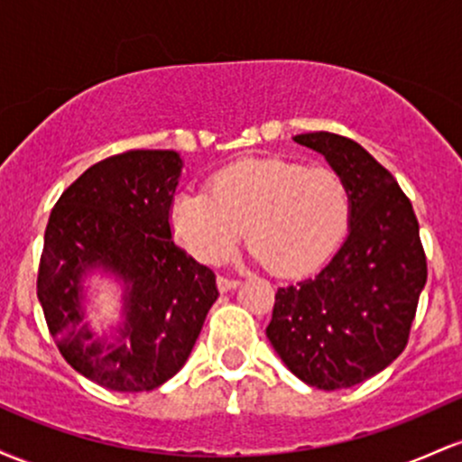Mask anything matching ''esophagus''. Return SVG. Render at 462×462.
<instances>
[{"instance_id":"34e87169","label":"esophagus","mask_w":462,"mask_h":462,"mask_svg":"<svg viewBox=\"0 0 462 462\" xmlns=\"http://www.w3.org/2000/svg\"><path fill=\"white\" fill-rule=\"evenodd\" d=\"M217 286H219L221 293H227V291L236 289L238 280H235V278H226V275H217Z\"/></svg>"}]
</instances>
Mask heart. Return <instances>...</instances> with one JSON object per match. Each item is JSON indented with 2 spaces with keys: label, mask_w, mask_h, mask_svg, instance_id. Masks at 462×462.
Wrapping results in <instances>:
<instances>
[{
  "label": "heart",
  "mask_w": 462,
  "mask_h": 462,
  "mask_svg": "<svg viewBox=\"0 0 462 462\" xmlns=\"http://www.w3.org/2000/svg\"><path fill=\"white\" fill-rule=\"evenodd\" d=\"M169 221L199 263H221L247 227V243L269 272L295 278L337 252L352 221V193L337 171L282 158H249L221 169L208 190H180Z\"/></svg>",
  "instance_id": "obj_1"
}]
</instances>
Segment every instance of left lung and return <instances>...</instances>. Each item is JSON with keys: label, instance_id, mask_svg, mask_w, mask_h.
I'll return each instance as SVG.
<instances>
[{"label": "left lung", "instance_id": "left-lung-1", "mask_svg": "<svg viewBox=\"0 0 462 462\" xmlns=\"http://www.w3.org/2000/svg\"><path fill=\"white\" fill-rule=\"evenodd\" d=\"M352 193L349 235L315 278L278 289L267 338L306 384L347 389L404 352L428 264L411 199L371 153L332 132L298 134Z\"/></svg>", "mask_w": 462, "mask_h": 462}]
</instances>
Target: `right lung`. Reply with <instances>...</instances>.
<instances>
[{
	"label": "right lung",
	"instance_id": "obj_1",
	"mask_svg": "<svg viewBox=\"0 0 462 462\" xmlns=\"http://www.w3.org/2000/svg\"><path fill=\"white\" fill-rule=\"evenodd\" d=\"M180 173L178 152L116 153L88 167L47 221L36 280L47 328L67 363L104 389L139 393L173 378L219 298L213 269L173 243ZM93 268L126 284L113 344L83 321L81 278Z\"/></svg>",
	"mask_w": 462,
	"mask_h": 462
}]
</instances>
